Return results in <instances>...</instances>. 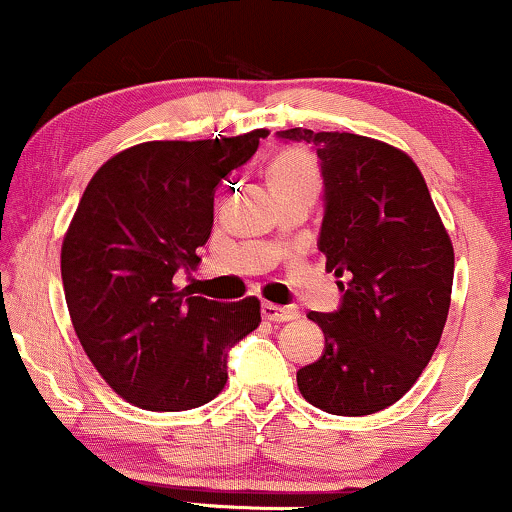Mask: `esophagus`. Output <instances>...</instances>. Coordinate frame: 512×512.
<instances>
[{
	"instance_id": "obj_1",
	"label": "esophagus",
	"mask_w": 512,
	"mask_h": 512,
	"mask_svg": "<svg viewBox=\"0 0 512 512\" xmlns=\"http://www.w3.org/2000/svg\"><path fill=\"white\" fill-rule=\"evenodd\" d=\"M262 316L272 323H286V320H296L301 316L296 306H277V303H262Z\"/></svg>"
}]
</instances>
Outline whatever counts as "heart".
I'll return each mask as SVG.
<instances>
[{
	"mask_svg": "<svg viewBox=\"0 0 512 512\" xmlns=\"http://www.w3.org/2000/svg\"><path fill=\"white\" fill-rule=\"evenodd\" d=\"M269 182L274 192H286V189H316V165L311 157L299 153V150H286V153L274 157L269 165Z\"/></svg>",
	"mask_w": 512,
	"mask_h": 512,
	"instance_id": "b5f03b06",
	"label": "heart"
}]
</instances>
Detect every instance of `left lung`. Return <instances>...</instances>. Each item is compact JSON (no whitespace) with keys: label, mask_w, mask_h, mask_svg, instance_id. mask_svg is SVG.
<instances>
[{"label":"left lung","mask_w":512,"mask_h":512,"mask_svg":"<svg viewBox=\"0 0 512 512\" xmlns=\"http://www.w3.org/2000/svg\"><path fill=\"white\" fill-rule=\"evenodd\" d=\"M306 143L323 179L318 250L342 277L338 311L308 318L325 350L296 372L311 406L369 415L396 403L440 345L452 296L454 250L415 162L355 133L279 131Z\"/></svg>","instance_id":"obj_1"}]
</instances>
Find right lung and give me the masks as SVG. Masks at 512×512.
<instances>
[{
	"mask_svg": "<svg viewBox=\"0 0 512 512\" xmlns=\"http://www.w3.org/2000/svg\"><path fill=\"white\" fill-rule=\"evenodd\" d=\"M265 136L133 145L84 189L60 255L67 311L97 372L133 406L172 413L213 401L230 347L260 325L255 296L218 303L172 279L209 240L218 184Z\"/></svg>",
	"mask_w": 512,
	"mask_h": 512,
	"instance_id": "right-lung-1",
	"label": "right lung"
}]
</instances>
